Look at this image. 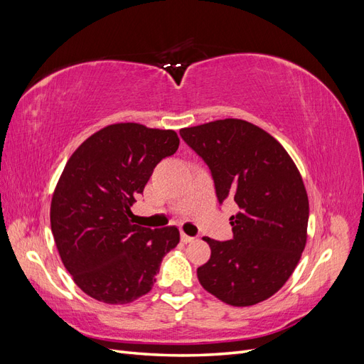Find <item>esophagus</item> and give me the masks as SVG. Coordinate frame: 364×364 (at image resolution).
Returning <instances> with one entry per match:
<instances>
[{"mask_svg": "<svg viewBox=\"0 0 364 364\" xmlns=\"http://www.w3.org/2000/svg\"><path fill=\"white\" fill-rule=\"evenodd\" d=\"M181 241H182V243H185V245H188V243H193V241H194V238L193 237H190V235H186V234H181Z\"/></svg>", "mask_w": 364, "mask_h": 364, "instance_id": "34e87169", "label": "esophagus"}]
</instances>
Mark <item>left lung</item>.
Listing matches in <instances>:
<instances>
[{
    "instance_id": "8db88e82",
    "label": "left lung",
    "mask_w": 364,
    "mask_h": 364,
    "mask_svg": "<svg viewBox=\"0 0 364 364\" xmlns=\"http://www.w3.org/2000/svg\"><path fill=\"white\" fill-rule=\"evenodd\" d=\"M213 173L218 202H235L234 237H203L211 258L197 269L202 287L232 306L269 299L287 282L306 245L308 196L296 164L266 130L238 118L181 129Z\"/></svg>"
}]
</instances>
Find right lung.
<instances>
[{"label": "right lung", "instance_id": "add662e5", "mask_svg": "<svg viewBox=\"0 0 364 364\" xmlns=\"http://www.w3.org/2000/svg\"><path fill=\"white\" fill-rule=\"evenodd\" d=\"M178 147L174 130L117 123L86 138L65 165L51 232L65 269L92 299L123 305L147 294L162 258L178 246V228H142L130 211L153 168Z\"/></svg>", "mask_w": 364, "mask_h": 364}]
</instances>
